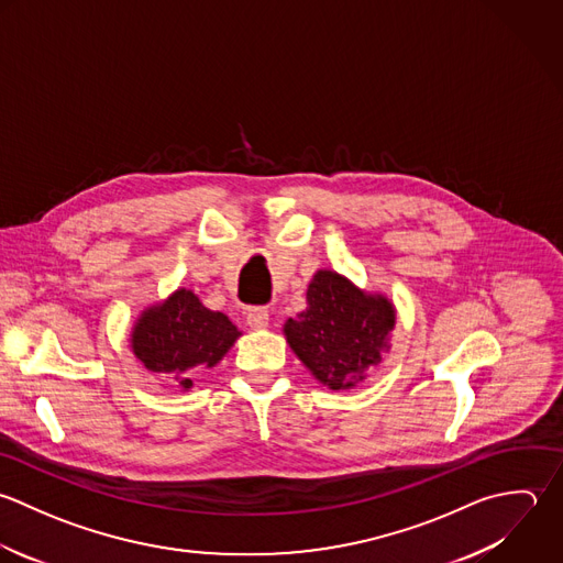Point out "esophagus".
<instances>
[{
  "instance_id": "34e87169",
  "label": "esophagus",
  "mask_w": 563,
  "mask_h": 563,
  "mask_svg": "<svg viewBox=\"0 0 563 563\" xmlns=\"http://www.w3.org/2000/svg\"><path fill=\"white\" fill-rule=\"evenodd\" d=\"M247 324L252 327V329H267V324H269V311L265 309V307H254V309H250L247 311Z\"/></svg>"
}]
</instances>
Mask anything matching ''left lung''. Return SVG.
<instances>
[{
    "label": "left lung",
    "mask_w": 563,
    "mask_h": 563,
    "mask_svg": "<svg viewBox=\"0 0 563 563\" xmlns=\"http://www.w3.org/2000/svg\"><path fill=\"white\" fill-rule=\"evenodd\" d=\"M397 324L393 300L366 291L333 269H318L307 287V309L283 324L285 340L313 379L329 390H351L390 351Z\"/></svg>",
    "instance_id": "1"
}]
</instances>
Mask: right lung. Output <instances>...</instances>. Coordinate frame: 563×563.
Here are the masks:
<instances>
[{"mask_svg":"<svg viewBox=\"0 0 563 563\" xmlns=\"http://www.w3.org/2000/svg\"><path fill=\"white\" fill-rule=\"evenodd\" d=\"M239 338L241 331L225 313L203 307L197 294L179 287L137 316L129 346L146 371L173 379L186 393L192 375L214 368Z\"/></svg>","mask_w":563,"mask_h":563,"instance_id":"right-lung-1","label":"right lung"}]
</instances>
